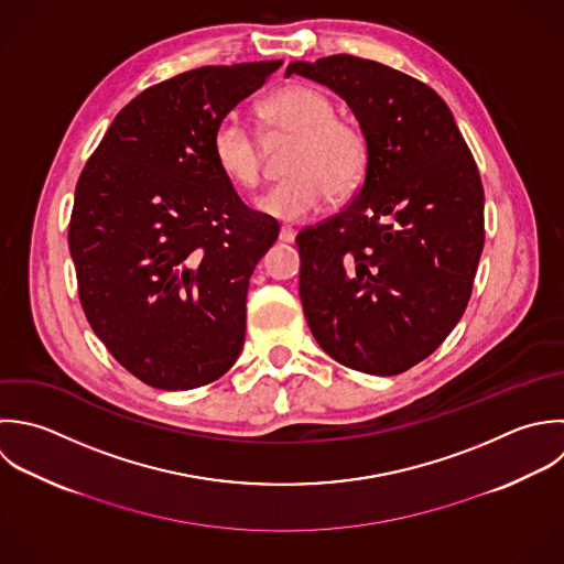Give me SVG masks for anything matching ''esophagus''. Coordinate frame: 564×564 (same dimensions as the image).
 <instances>
[{
  "label": "esophagus",
  "mask_w": 564,
  "mask_h": 564,
  "mask_svg": "<svg viewBox=\"0 0 564 564\" xmlns=\"http://www.w3.org/2000/svg\"><path fill=\"white\" fill-rule=\"evenodd\" d=\"M294 237H296V230H294V228H290V226H281V230H279V241H283V243H292V241H294Z\"/></svg>",
  "instance_id": "34e87169"
}]
</instances>
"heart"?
<instances>
[{"label":"heart","mask_w":564,"mask_h":564,"mask_svg":"<svg viewBox=\"0 0 564 564\" xmlns=\"http://www.w3.org/2000/svg\"><path fill=\"white\" fill-rule=\"evenodd\" d=\"M270 131L294 135L285 175L279 186L257 199V210L279 221H303L336 197L351 195L369 166L365 129L345 116L327 94L310 85H288L261 105ZM213 158L237 188L252 191L261 182L263 155L257 133L237 113L221 118L213 133Z\"/></svg>","instance_id":"obj_1"}]
</instances>
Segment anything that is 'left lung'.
<instances>
[{
	"mask_svg": "<svg viewBox=\"0 0 564 564\" xmlns=\"http://www.w3.org/2000/svg\"><path fill=\"white\" fill-rule=\"evenodd\" d=\"M347 100L369 140L360 191L296 235L299 292L316 343L336 362L398 376L455 329L484 250V184L442 96L378 61H294Z\"/></svg>",
	"mask_w": 564,
	"mask_h": 564,
	"instance_id": "8db88e82",
	"label": "left lung"
}]
</instances>
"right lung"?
Returning a JSON list of instances; mask_svg holds the SVG:
<instances>
[{
	"label": "right lung",
	"mask_w": 564,
	"mask_h": 564,
	"mask_svg": "<svg viewBox=\"0 0 564 564\" xmlns=\"http://www.w3.org/2000/svg\"><path fill=\"white\" fill-rule=\"evenodd\" d=\"M279 65H206L147 87L76 182L67 243L83 312L153 389L204 387L241 354L248 281L279 226L224 177L213 133Z\"/></svg>",
	"instance_id": "1"
}]
</instances>
